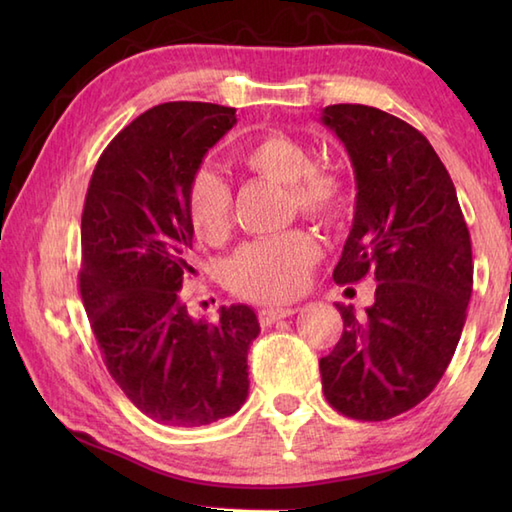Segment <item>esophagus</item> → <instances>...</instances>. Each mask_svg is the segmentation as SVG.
I'll list each match as a JSON object with an SVG mask.
<instances>
[{
	"label": "esophagus",
	"instance_id": "1",
	"mask_svg": "<svg viewBox=\"0 0 512 512\" xmlns=\"http://www.w3.org/2000/svg\"><path fill=\"white\" fill-rule=\"evenodd\" d=\"M295 312H297V308H281V306H277V308H264V310H259V323H262V325H273V323H277L281 319L292 317V314H295Z\"/></svg>",
	"mask_w": 512,
	"mask_h": 512
}]
</instances>
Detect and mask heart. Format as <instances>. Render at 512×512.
I'll return each instance as SVG.
<instances>
[{
  "mask_svg": "<svg viewBox=\"0 0 512 512\" xmlns=\"http://www.w3.org/2000/svg\"><path fill=\"white\" fill-rule=\"evenodd\" d=\"M237 167L255 178L286 184L292 209L317 224H334L345 213L350 191L339 173L314 165L299 138L266 132L237 151ZM189 222L206 244H222L233 226L231 189L211 171H198L187 189ZM321 248L310 233L292 231L244 246L231 264V286L253 301H286L306 286Z\"/></svg>",
  "mask_w": 512,
  "mask_h": 512,
  "instance_id": "heart-1",
  "label": "heart"
}]
</instances>
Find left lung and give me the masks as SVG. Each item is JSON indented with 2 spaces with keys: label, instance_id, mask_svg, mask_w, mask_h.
Returning a JSON list of instances; mask_svg holds the SVG:
<instances>
[{
  "label": "left lung",
  "instance_id": "8db88e82",
  "mask_svg": "<svg viewBox=\"0 0 512 512\" xmlns=\"http://www.w3.org/2000/svg\"><path fill=\"white\" fill-rule=\"evenodd\" d=\"M356 178V211L336 284L378 281L319 361L323 394L343 416L389 420L427 398L447 372L473 292L471 235L453 180L416 127L369 105H328Z\"/></svg>",
  "mask_w": 512,
  "mask_h": 512
}]
</instances>
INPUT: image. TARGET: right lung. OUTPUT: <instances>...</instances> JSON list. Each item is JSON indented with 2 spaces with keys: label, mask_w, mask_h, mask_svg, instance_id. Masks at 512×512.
<instances>
[{
  "label": "right lung",
  "mask_w": 512,
  "mask_h": 512,
  "mask_svg": "<svg viewBox=\"0 0 512 512\" xmlns=\"http://www.w3.org/2000/svg\"><path fill=\"white\" fill-rule=\"evenodd\" d=\"M237 123L235 107L162 103L118 132L96 162L81 215L79 288L103 363L147 418L200 427L248 396V306L193 319L180 301L193 226L187 189Z\"/></svg>",
  "instance_id": "add662e5"
}]
</instances>
